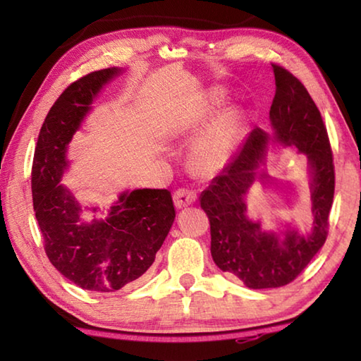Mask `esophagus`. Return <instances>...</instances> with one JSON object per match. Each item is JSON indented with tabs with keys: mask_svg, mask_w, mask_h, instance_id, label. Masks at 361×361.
I'll use <instances>...</instances> for the list:
<instances>
[{
	"mask_svg": "<svg viewBox=\"0 0 361 361\" xmlns=\"http://www.w3.org/2000/svg\"><path fill=\"white\" fill-rule=\"evenodd\" d=\"M195 199H197V194L194 191H189V189H178V191H175L173 194L176 209H185V207L194 204Z\"/></svg>",
	"mask_w": 361,
	"mask_h": 361,
	"instance_id": "obj_1",
	"label": "esophagus"
}]
</instances>
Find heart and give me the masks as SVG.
<instances>
[{
    "label": "heart",
    "instance_id": "heart-1",
    "mask_svg": "<svg viewBox=\"0 0 361 361\" xmlns=\"http://www.w3.org/2000/svg\"><path fill=\"white\" fill-rule=\"evenodd\" d=\"M226 102L228 95L223 89H212L202 105H199L183 122L180 130L189 135L199 133L226 105ZM243 137H245V116L237 108L224 109L192 143L189 162L194 172L202 176H215L221 172L239 151Z\"/></svg>",
    "mask_w": 361,
    "mask_h": 361
}]
</instances>
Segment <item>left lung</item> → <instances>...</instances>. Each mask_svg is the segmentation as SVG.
Wrapping results in <instances>:
<instances>
[{
    "label": "left lung",
    "mask_w": 361,
    "mask_h": 361,
    "mask_svg": "<svg viewBox=\"0 0 361 361\" xmlns=\"http://www.w3.org/2000/svg\"><path fill=\"white\" fill-rule=\"evenodd\" d=\"M269 121L271 132L256 127L243 140L228 167L200 194V207L210 219L212 258L223 272L248 288H277L295 280L326 240L328 215L334 195V166L326 127L307 89L279 65ZM291 147L308 161L313 219L299 231L292 224L262 229L247 215L246 199L258 182L276 185L264 169L268 146Z\"/></svg>",
    "instance_id": "left-lung-1"
}]
</instances>
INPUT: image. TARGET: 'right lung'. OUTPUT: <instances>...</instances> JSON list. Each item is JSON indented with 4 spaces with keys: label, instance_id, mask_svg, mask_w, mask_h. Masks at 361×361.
<instances>
[{
    "label": "right lung",
    "instance_id": "obj_1",
    "mask_svg": "<svg viewBox=\"0 0 361 361\" xmlns=\"http://www.w3.org/2000/svg\"><path fill=\"white\" fill-rule=\"evenodd\" d=\"M122 73L118 66L94 71L63 90L41 127L32 169L33 207L49 261L79 288L95 293L137 282L154 262L175 221L167 189H126L105 218L87 219L100 207L79 202L60 183L71 166L73 135L103 87Z\"/></svg>",
    "mask_w": 361,
    "mask_h": 361
}]
</instances>
